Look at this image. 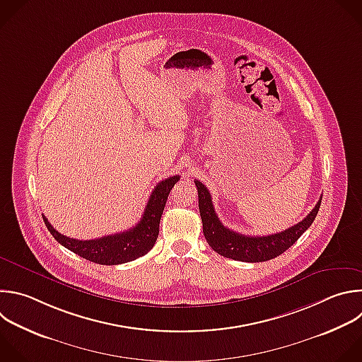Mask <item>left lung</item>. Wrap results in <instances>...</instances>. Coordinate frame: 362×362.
Instances as JSON below:
<instances>
[{"label":"left lung","instance_id":"8db88e82","mask_svg":"<svg viewBox=\"0 0 362 362\" xmlns=\"http://www.w3.org/2000/svg\"><path fill=\"white\" fill-rule=\"evenodd\" d=\"M194 183L199 193V210L203 223V233L209 246L223 257L246 263L272 260L291 247L314 221L322 199L320 197L315 207L305 216V218L284 231L269 235H245L221 224L214 211L209 190L202 182L194 180Z\"/></svg>","mask_w":362,"mask_h":362}]
</instances>
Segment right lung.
<instances>
[{"label":"right lung","instance_id":"add662e5","mask_svg":"<svg viewBox=\"0 0 362 362\" xmlns=\"http://www.w3.org/2000/svg\"><path fill=\"white\" fill-rule=\"evenodd\" d=\"M179 175L158 183L145 207L141 221L127 231H120L93 240H76L58 233L42 214L44 223L59 245L92 263L115 266L145 256L156 243L159 223L168 196L179 180Z\"/></svg>","mask_w":362,"mask_h":362}]
</instances>
